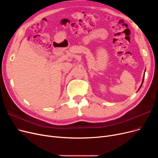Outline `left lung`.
Listing matches in <instances>:
<instances>
[{
	"label": "left lung",
	"instance_id": "8db88e82",
	"mask_svg": "<svg viewBox=\"0 0 158 158\" xmlns=\"http://www.w3.org/2000/svg\"><path fill=\"white\" fill-rule=\"evenodd\" d=\"M144 77H145V73H144V76H143V79H142V85H141V86H140L139 89L141 88V87H142V85H143V81H144ZM139 89H138V90H139Z\"/></svg>",
	"mask_w": 158,
	"mask_h": 158
}]
</instances>
